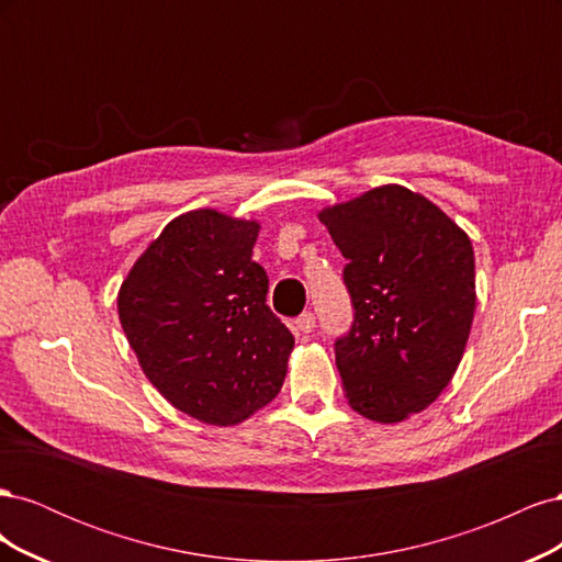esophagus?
I'll list each match as a JSON object with an SVG mask.
<instances>
[{"label":"esophagus","instance_id":"esophagus-1","mask_svg":"<svg viewBox=\"0 0 562 562\" xmlns=\"http://www.w3.org/2000/svg\"><path fill=\"white\" fill-rule=\"evenodd\" d=\"M316 328V316L312 312H304L295 318V330L297 333H312Z\"/></svg>","mask_w":562,"mask_h":562}]
</instances>
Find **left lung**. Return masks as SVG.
I'll return each mask as SVG.
<instances>
[{"instance_id": "1", "label": "left lung", "mask_w": 562, "mask_h": 562, "mask_svg": "<svg viewBox=\"0 0 562 562\" xmlns=\"http://www.w3.org/2000/svg\"><path fill=\"white\" fill-rule=\"evenodd\" d=\"M318 217L347 260L353 321L335 339V363L351 407L382 424L422 413L450 384L469 339V236L401 184L375 187Z\"/></svg>"}]
</instances>
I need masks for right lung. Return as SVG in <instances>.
Here are the masks:
<instances>
[{
    "mask_svg": "<svg viewBox=\"0 0 562 562\" xmlns=\"http://www.w3.org/2000/svg\"><path fill=\"white\" fill-rule=\"evenodd\" d=\"M258 223L211 209L171 220L119 291L147 380L190 417L232 427L274 401L295 337L267 307Z\"/></svg>",
    "mask_w": 562,
    "mask_h": 562,
    "instance_id": "right-lung-1",
    "label": "right lung"
}]
</instances>
